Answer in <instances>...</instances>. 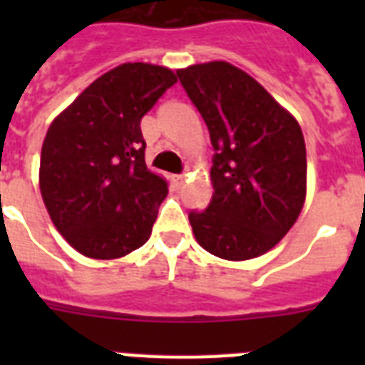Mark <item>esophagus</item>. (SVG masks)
Instances as JSON below:
<instances>
[{"label": "esophagus", "instance_id": "obj_1", "mask_svg": "<svg viewBox=\"0 0 365 365\" xmlns=\"http://www.w3.org/2000/svg\"><path fill=\"white\" fill-rule=\"evenodd\" d=\"M183 182H185V174H176V176H174V183H176L178 187H182Z\"/></svg>", "mask_w": 365, "mask_h": 365}]
</instances>
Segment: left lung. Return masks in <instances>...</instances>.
Here are the masks:
<instances>
[{"label": "left lung", "mask_w": 365, "mask_h": 365, "mask_svg": "<svg viewBox=\"0 0 365 365\" xmlns=\"http://www.w3.org/2000/svg\"><path fill=\"white\" fill-rule=\"evenodd\" d=\"M176 76L214 148L210 205L189 212L195 239L222 259L265 254L305 202L303 132L259 83L227 62L189 66Z\"/></svg>", "instance_id": "8db88e82"}]
</instances>
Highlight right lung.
I'll list each match as a JSON object with an SVG mask.
<instances>
[{
    "instance_id": "obj_1",
    "label": "right lung",
    "mask_w": 365,
    "mask_h": 365,
    "mask_svg": "<svg viewBox=\"0 0 365 365\" xmlns=\"http://www.w3.org/2000/svg\"><path fill=\"white\" fill-rule=\"evenodd\" d=\"M174 83L163 66L123 64L48 126L39 166L43 202L83 255L113 259L148 242L168 189L145 165L140 123Z\"/></svg>"
}]
</instances>
